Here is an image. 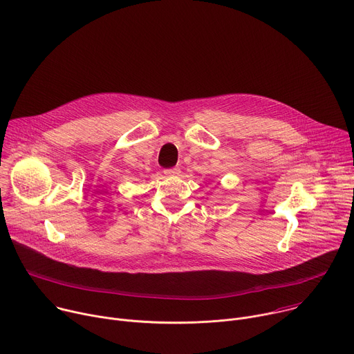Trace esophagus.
<instances>
[{"mask_svg":"<svg viewBox=\"0 0 354 354\" xmlns=\"http://www.w3.org/2000/svg\"><path fill=\"white\" fill-rule=\"evenodd\" d=\"M164 174H165L167 176H178V175L180 174V169H179L178 167H176V168H169V169H165Z\"/></svg>","mask_w":354,"mask_h":354,"instance_id":"34e87169","label":"esophagus"}]
</instances>
